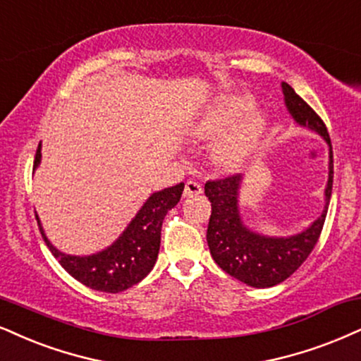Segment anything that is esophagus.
<instances>
[{"label":"esophagus","instance_id":"1","mask_svg":"<svg viewBox=\"0 0 361 361\" xmlns=\"http://www.w3.org/2000/svg\"><path fill=\"white\" fill-rule=\"evenodd\" d=\"M202 194V184L197 180H192L189 179L185 182V188H184V195H189V197H192V195H199Z\"/></svg>","mask_w":361,"mask_h":361}]
</instances>
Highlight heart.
<instances>
[{
    "mask_svg": "<svg viewBox=\"0 0 361 361\" xmlns=\"http://www.w3.org/2000/svg\"><path fill=\"white\" fill-rule=\"evenodd\" d=\"M246 100L234 99L228 100L221 106H216V109L211 110L206 117L199 120L197 127H195V133L202 137L219 133L222 128L228 127L229 123L246 109ZM262 127H264V118H262V115L252 114L251 117L244 120L241 126L235 127L229 135H226V139L221 142L219 149H217V157H219L224 164L239 162V160L247 154V150L255 145V142L259 139Z\"/></svg>",
    "mask_w": 361,
    "mask_h": 361,
    "instance_id": "obj_1",
    "label": "heart"
}]
</instances>
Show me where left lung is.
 <instances>
[{"label":"left lung","mask_w":361,"mask_h":361,"mask_svg":"<svg viewBox=\"0 0 361 361\" xmlns=\"http://www.w3.org/2000/svg\"><path fill=\"white\" fill-rule=\"evenodd\" d=\"M283 93L289 114L296 122L322 133L330 145V179L324 190L326 206L322 217H318L313 226L301 234L291 238H264L244 228L239 217V173L209 179L204 185V192L212 207L207 226V244L212 259L222 271L252 288H271L283 283L303 264L317 246L331 199L333 149L328 128L322 117L293 90V87L283 83Z\"/></svg>","instance_id":"obj_1"}]
</instances>
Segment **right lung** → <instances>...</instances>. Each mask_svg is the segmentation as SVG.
Returning <instances> with one entry per match:
<instances>
[{"label":"right lung","mask_w":361,"mask_h":361,"mask_svg":"<svg viewBox=\"0 0 361 361\" xmlns=\"http://www.w3.org/2000/svg\"><path fill=\"white\" fill-rule=\"evenodd\" d=\"M39 145L35 154L33 169L39 164ZM184 182L152 194L123 234L105 251L93 256H68L56 251L42 233L51 255L70 276L85 286L104 293H120L140 283L154 268L160 247L164 217L179 202Z\"/></svg>","instance_id":"obj_1"}]
</instances>
